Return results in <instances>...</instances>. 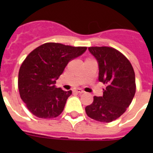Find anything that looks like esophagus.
<instances>
[{
	"label": "esophagus",
	"mask_w": 153,
	"mask_h": 153,
	"mask_svg": "<svg viewBox=\"0 0 153 153\" xmlns=\"http://www.w3.org/2000/svg\"><path fill=\"white\" fill-rule=\"evenodd\" d=\"M75 91H76V93H84V91H83V90H82V89H76V90Z\"/></svg>",
	"instance_id": "esophagus-1"
}]
</instances>
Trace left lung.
Segmentation results:
<instances>
[{
    "instance_id": "obj_1",
    "label": "left lung",
    "mask_w": 153,
    "mask_h": 153,
    "mask_svg": "<svg viewBox=\"0 0 153 153\" xmlns=\"http://www.w3.org/2000/svg\"><path fill=\"white\" fill-rule=\"evenodd\" d=\"M99 63V80L106 85L102 97H94L85 108L86 115L101 123H110L121 117L136 93L135 72L129 60L110 47H90Z\"/></svg>"
}]
</instances>
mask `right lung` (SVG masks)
<instances>
[{
    "mask_svg": "<svg viewBox=\"0 0 153 153\" xmlns=\"http://www.w3.org/2000/svg\"><path fill=\"white\" fill-rule=\"evenodd\" d=\"M86 48L46 43L27 55L19 70L18 90L32 114L42 119H53L61 114L72 91L56 88L54 84L67 63Z\"/></svg>",
    "mask_w": 153,
    "mask_h": 153,
    "instance_id": "right-lung-1",
    "label": "right lung"
}]
</instances>
